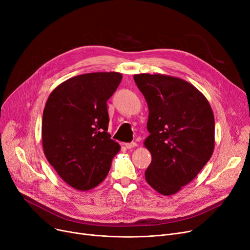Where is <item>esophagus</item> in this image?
<instances>
[{
    "label": "esophagus",
    "instance_id": "obj_1",
    "mask_svg": "<svg viewBox=\"0 0 250 250\" xmlns=\"http://www.w3.org/2000/svg\"><path fill=\"white\" fill-rule=\"evenodd\" d=\"M135 147H137V143H136V142L126 143V144H125V148H126V149H132V148H135Z\"/></svg>",
    "mask_w": 250,
    "mask_h": 250
}]
</instances>
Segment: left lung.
Masks as SVG:
<instances>
[{"instance_id": "left-lung-1", "label": "left lung", "mask_w": 250, "mask_h": 250, "mask_svg": "<svg viewBox=\"0 0 250 250\" xmlns=\"http://www.w3.org/2000/svg\"><path fill=\"white\" fill-rule=\"evenodd\" d=\"M134 80L145 97L150 136L144 145L152 155L145 171L149 185L171 195L189 183L211 158L215 118L207 98L190 83L161 74H138Z\"/></svg>"}]
</instances>
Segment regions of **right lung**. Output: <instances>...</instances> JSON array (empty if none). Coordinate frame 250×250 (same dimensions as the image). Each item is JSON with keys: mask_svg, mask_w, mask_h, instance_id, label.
Instances as JSON below:
<instances>
[{"mask_svg": "<svg viewBox=\"0 0 250 250\" xmlns=\"http://www.w3.org/2000/svg\"><path fill=\"white\" fill-rule=\"evenodd\" d=\"M123 79L116 72L89 73L60 84L42 114V147L49 164L78 190L96 188L107 176L121 146L107 133L106 101Z\"/></svg>", "mask_w": 250, "mask_h": 250, "instance_id": "obj_1", "label": "right lung"}]
</instances>
